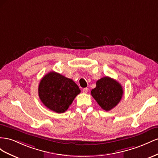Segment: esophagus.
I'll list each match as a JSON object with an SVG mask.
<instances>
[{
  "instance_id": "obj_1",
  "label": "esophagus",
  "mask_w": 158,
  "mask_h": 158,
  "mask_svg": "<svg viewBox=\"0 0 158 158\" xmlns=\"http://www.w3.org/2000/svg\"><path fill=\"white\" fill-rule=\"evenodd\" d=\"M88 91H89V89H88V88H84V89H83V92L84 93H87Z\"/></svg>"
}]
</instances>
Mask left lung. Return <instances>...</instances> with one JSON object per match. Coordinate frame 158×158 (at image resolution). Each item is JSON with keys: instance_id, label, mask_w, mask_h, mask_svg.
Instances as JSON below:
<instances>
[{"instance_id": "1", "label": "left lung", "mask_w": 158, "mask_h": 158, "mask_svg": "<svg viewBox=\"0 0 158 158\" xmlns=\"http://www.w3.org/2000/svg\"><path fill=\"white\" fill-rule=\"evenodd\" d=\"M91 95L103 110L109 111L120 101L123 95L121 85L114 79L104 77L96 83L92 89Z\"/></svg>"}]
</instances>
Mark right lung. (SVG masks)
Wrapping results in <instances>:
<instances>
[{"mask_svg":"<svg viewBox=\"0 0 158 158\" xmlns=\"http://www.w3.org/2000/svg\"><path fill=\"white\" fill-rule=\"evenodd\" d=\"M80 92L73 80L55 71L45 75L38 87L39 97L43 104L57 113H63L68 109Z\"/></svg>","mask_w":158,"mask_h":158,"instance_id":"add662e5","label":"right lung"}]
</instances>
